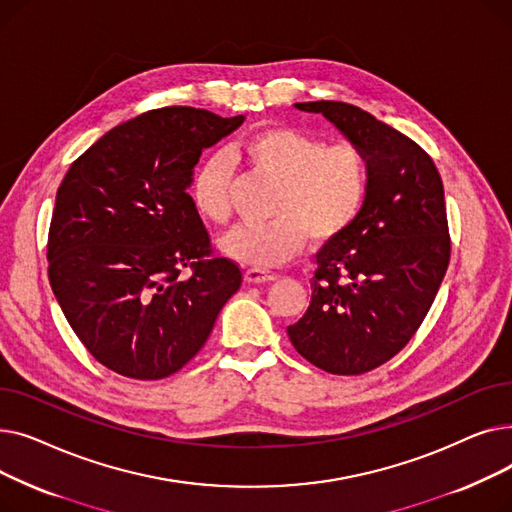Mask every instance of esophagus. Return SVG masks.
Here are the masks:
<instances>
[{
	"instance_id": "obj_1",
	"label": "esophagus",
	"mask_w": 512,
	"mask_h": 512,
	"mask_svg": "<svg viewBox=\"0 0 512 512\" xmlns=\"http://www.w3.org/2000/svg\"><path fill=\"white\" fill-rule=\"evenodd\" d=\"M245 280L251 284H265V282H274L276 276L272 272L259 270V267H247L245 270Z\"/></svg>"
}]
</instances>
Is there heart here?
<instances>
[{
	"label": "heart",
	"instance_id": "b5f03b06",
	"mask_svg": "<svg viewBox=\"0 0 512 512\" xmlns=\"http://www.w3.org/2000/svg\"><path fill=\"white\" fill-rule=\"evenodd\" d=\"M255 174L276 182L270 222L232 230L222 251L245 265L276 267L311 249L338 242L359 222L371 188V161L353 141L326 143L301 128L267 126L238 147ZM232 161L224 151L209 153L193 172L188 195L205 222L230 220Z\"/></svg>",
	"mask_w": 512,
	"mask_h": 512
}]
</instances>
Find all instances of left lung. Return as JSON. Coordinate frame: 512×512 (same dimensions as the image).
<instances>
[{
	"instance_id": "obj_1",
	"label": "left lung",
	"mask_w": 512,
	"mask_h": 512,
	"mask_svg": "<svg viewBox=\"0 0 512 512\" xmlns=\"http://www.w3.org/2000/svg\"><path fill=\"white\" fill-rule=\"evenodd\" d=\"M297 107L365 149L371 188L351 232L317 253L311 305L288 338L315 367L361 375L407 346L436 299L450 261L444 186L432 157L361 107Z\"/></svg>"
}]
</instances>
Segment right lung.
I'll return each mask as SVG.
<instances>
[{
  "instance_id": "1",
  "label": "right lung",
  "mask_w": 512,
  "mask_h": 512,
  "mask_svg": "<svg viewBox=\"0 0 512 512\" xmlns=\"http://www.w3.org/2000/svg\"><path fill=\"white\" fill-rule=\"evenodd\" d=\"M242 120L182 105L149 110L105 132L58 188L51 290L87 351L124 378L182 369L242 284L186 193L201 151Z\"/></svg>"
}]
</instances>
